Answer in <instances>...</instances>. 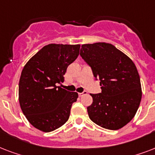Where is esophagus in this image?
<instances>
[{"label":"esophagus","mask_w":155,"mask_h":155,"mask_svg":"<svg viewBox=\"0 0 155 155\" xmlns=\"http://www.w3.org/2000/svg\"><path fill=\"white\" fill-rule=\"evenodd\" d=\"M86 94H87V92H86V91H84L83 92H80V93H79V96H80V97H82V96Z\"/></svg>","instance_id":"34e87169"}]
</instances>
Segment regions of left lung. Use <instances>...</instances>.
<instances>
[{
    "label": "left lung",
    "instance_id": "left-lung-1",
    "mask_svg": "<svg viewBox=\"0 0 155 155\" xmlns=\"http://www.w3.org/2000/svg\"><path fill=\"white\" fill-rule=\"evenodd\" d=\"M80 56L101 86V93L90 94L93 101L87 108L89 118L104 129L122 128L134 118L142 99L136 66L126 54L105 42L82 45Z\"/></svg>",
    "mask_w": 155,
    "mask_h": 155
}]
</instances>
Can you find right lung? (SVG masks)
Listing matches in <instances>:
<instances>
[{"mask_svg":"<svg viewBox=\"0 0 155 155\" xmlns=\"http://www.w3.org/2000/svg\"><path fill=\"white\" fill-rule=\"evenodd\" d=\"M80 45L49 44L25 64L19 80V103L29 122L48 133L68 121L78 93L63 89L67 68L80 54Z\"/></svg>","mask_w":155,"mask_h":155,"instance_id":"1","label":"right lung"}]
</instances>
